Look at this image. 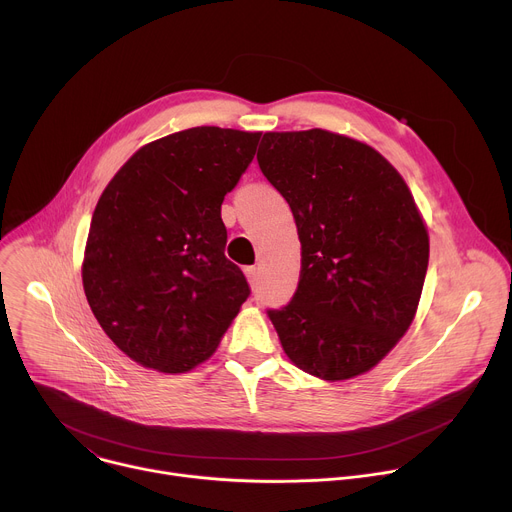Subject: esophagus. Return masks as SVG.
Masks as SVG:
<instances>
[{"label": "esophagus", "mask_w": 512, "mask_h": 512, "mask_svg": "<svg viewBox=\"0 0 512 512\" xmlns=\"http://www.w3.org/2000/svg\"><path fill=\"white\" fill-rule=\"evenodd\" d=\"M245 273H247V279H249L251 287L255 289L259 285V279H261V269L259 267H247Z\"/></svg>", "instance_id": "obj_1"}]
</instances>
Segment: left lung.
I'll return each instance as SVG.
<instances>
[{"label": "left lung", "mask_w": 512, "mask_h": 512, "mask_svg": "<svg viewBox=\"0 0 512 512\" xmlns=\"http://www.w3.org/2000/svg\"><path fill=\"white\" fill-rule=\"evenodd\" d=\"M257 162L302 243L294 298L267 310L285 354L326 381L367 373L407 332L427 273L407 184L369 145L324 129L265 133Z\"/></svg>", "instance_id": "1"}]
</instances>
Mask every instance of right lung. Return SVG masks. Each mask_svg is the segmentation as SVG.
Instances as JSON below:
<instances>
[{"mask_svg": "<svg viewBox=\"0 0 512 512\" xmlns=\"http://www.w3.org/2000/svg\"><path fill=\"white\" fill-rule=\"evenodd\" d=\"M261 133L192 127L135 152L103 190L83 285L105 334L135 362L184 373L221 342L251 287L225 257V196Z\"/></svg>", "mask_w": 512, "mask_h": 512, "instance_id": "add662e5", "label": "right lung"}]
</instances>
